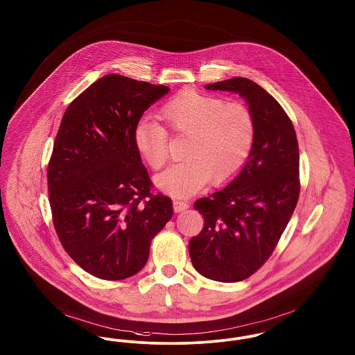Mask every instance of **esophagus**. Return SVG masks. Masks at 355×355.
I'll use <instances>...</instances> for the list:
<instances>
[{
    "label": "esophagus",
    "mask_w": 355,
    "mask_h": 355,
    "mask_svg": "<svg viewBox=\"0 0 355 355\" xmlns=\"http://www.w3.org/2000/svg\"><path fill=\"white\" fill-rule=\"evenodd\" d=\"M187 209H189V205L186 202L173 200V210H175V213H182V211H184Z\"/></svg>",
    "instance_id": "esophagus-1"
}]
</instances>
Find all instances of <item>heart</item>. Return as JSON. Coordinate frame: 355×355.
Listing matches in <instances>:
<instances>
[{
	"label": "heart",
	"instance_id": "heart-1",
	"mask_svg": "<svg viewBox=\"0 0 355 355\" xmlns=\"http://www.w3.org/2000/svg\"><path fill=\"white\" fill-rule=\"evenodd\" d=\"M162 116L175 133L189 136L184 162L166 168L156 176V187L178 198H186L205 187L236 176L245 164L253 140L254 119L239 102H226L220 96L184 90L166 102ZM133 140L144 162L160 169L169 157L166 128L142 119Z\"/></svg>",
	"mask_w": 355,
	"mask_h": 355
}]
</instances>
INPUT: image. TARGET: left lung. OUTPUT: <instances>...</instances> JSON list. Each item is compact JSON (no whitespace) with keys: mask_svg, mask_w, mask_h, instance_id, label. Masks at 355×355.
Segmentation results:
<instances>
[{"mask_svg":"<svg viewBox=\"0 0 355 355\" xmlns=\"http://www.w3.org/2000/svg\"><path fill=\"white\" fill-rule=\"evenodd\" d=\"M245 99L254 140L241 171L225 187L198 199L205 227L189 239L193 268L205 277L236 283L252 276L275 250L297 205L299 146L280 103L248 78L206 85Z\"/></svg>","mask_w":355,"mask_h":355,"instance_id":"8db88e82","label":"left lung"}]
</instances>
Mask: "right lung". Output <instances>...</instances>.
<instances>
[{
  "instance_id": "add662e5",
  "label": "right lung",
  "mask_w": 355,
  "mask_h": 355,
  "mask_svg": "<svg viewBox=\"0 0 355 355\" xmlns=\"http://www.w3.org/2000/svg\"><path fill=\"white\" fill-rule=\"evenodd\" d=\"M169 87L117 73L102 76L67 107L48 166L58 236L82 269L102 280L140 272L172 200L150 193L135 128Z\"/></svg>"
}]
</instances>
